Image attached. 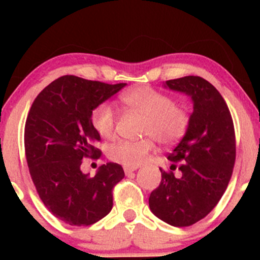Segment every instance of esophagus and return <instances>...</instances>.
Listing matches in <instances>:
<instances>
[{
	"mask_svg": "<svg viewBox=\"0 0 260 260\" xmlns=\"http://www.w3.org/2000/svg\"><path fill=\"white\" fill-rule=\"evenodd\" d=\"M136 170H137V167H124V174L127 175V176H129V175H132V172H135Z\"/></svg>",
	"mask_w": 260,
	"mask_h": 260,
	"instance_id": "esophagus-1",
	"label": "esophagus"
}]
</instances>
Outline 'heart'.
Listing matches in <instances>:
<instances>
[{
	"mask_svg": "<svg viewBox=\"0 0 260 260\" xmlns=\"http://www.w3.org/2000/svg\"><path fill=\"white\" fill-rule=\"evenodd\" d=\"M125 108L143 115L142 135L151 136L140 141H119L111 146L108 156L125 167H137L153 151L154 140L161 145H174L185 136L190 115L185 107L151 86H138L120 95ZM91 124L102 138L113 137L115 113L109 104H101L91 113Z\"/></svg>",
	"mask_w": 260,
	"mask_h": 260,
	"instance_id": "b5f03b06",
	"label": "heart"
}]
</instances>
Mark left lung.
Instances as JSON below:
<instances>
[{"instance_id": "8db88e82", "label": "left lung", "mask_w": 260, "mask_h": 260, "mask_svg": "<svg viewBox=\"0 0 260 260\" xmlns=\"http://www.w3.org/2000/svg\"><path fill=\"white\" fill-rule=\"evenodd\" d=\"M164 88L190 96L193 111L185 136L169 156L181 162V175L159 169L161 183L148 204L162 221L188 226L204 219L226 190L235 162L234 124L224 98L208 80L190 75L167 80Z\"/></svg>"}]
</instances>
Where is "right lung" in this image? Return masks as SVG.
Here are the masks:
<instances>
[{"label":"right lung","mask_w":260,"mask_h":260,"mask_svg":"<svg viewBox=\"0 0 260 260\" xmlns=\"http://www.w3.org/2000/svg\"><path fill=\"white\" fill-rule=\"evenodd\" d=\"M127 85L65 75L34 101L25 125V152L31 179L54 216L75 226L91 225L113 208L112 190L124 177L118 164L102 165L93 177L83 174L85 157H99L101 140L91 113Z\"/></svg>","instance_id":"1"}]
</instances>
